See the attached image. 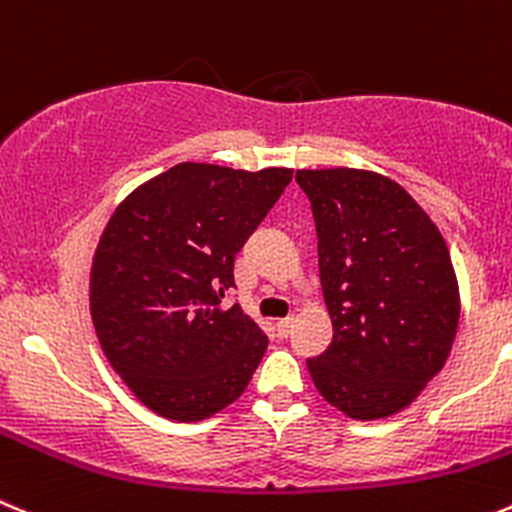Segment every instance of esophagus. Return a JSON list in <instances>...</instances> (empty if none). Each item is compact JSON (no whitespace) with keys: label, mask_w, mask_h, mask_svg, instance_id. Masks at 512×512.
Returning <instances> with one entry per match:
<instances>
[{"label":"esophagus","mask_w":512,"mask_h":512,"mask_svg":"<svg viewBox=\"0 0 512 512\" xmlns=\"http://www.w3.org/2000/svg\"><path fill=\"white\" fill-rule=\"evenodd\" d=\"M291 326H294V316H286V319H279L276 321V332H279V337H289L291 334Z\"/></svg>","instance_id":"obj_1"}]
</instances>
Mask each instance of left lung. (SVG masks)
Returning <instances> with one entry per match:
<instances>
[{"mask_svg":"<svg viewBox=\"0 0 512 512\" xmlns=\"http://www.w3.org/2000/svg\"><path fill=\"white\" fill-rule=\"evenodd\" d=\"M319 238L334 339L306 359L321 397L352 420L405 410L445 367L460 321L450 251L405 188L357 168L296 170Z\"/></svg>","mask_w":512,"mask_h":512,"instance_id":"left-lung-1","label":"left lung"}]
</instances>
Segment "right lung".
<instances>
[{
    "label": "right lung",
    "mask_w": 512,
    "mask_h": 512,
    "mask_svg": "<svg viewBox=\"0 0 512 512\" xmlns=\"http://www.w3.org/2000/svg\"><path fill=\"white\" fill-rule=\"evenodd\" d=\"M291 173L178 163L107 221L90 271L92 324L107 362L155 415L206 420L251 382L269 339L221 299Z\"/></svg>",
    "instance_id": "1"
}]
</instances>
